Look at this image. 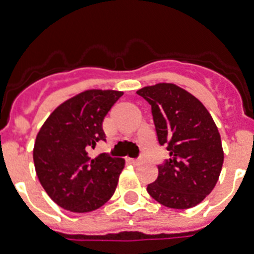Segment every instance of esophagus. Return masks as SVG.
Here are the masks:
<instances>
[{"label": "esophagus", "mask_w": 254, "mask_h": 254, "mask_svg": "<svg viewBox=\"0 0 254 254\" xmlns=\"http://www.w3.org/2000/svg\"><path fill=\"white\" fill-rule=\"evenodd\" d=\"M130 163H133V165H139V163H141V159H130Z\"/></svg>", "instance_id": "34e87169"}]
</instances>
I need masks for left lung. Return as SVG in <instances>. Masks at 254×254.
I'll return each instance as SVG.
<instances>
[{
	"label": "left lung",
	"instance_id": "left-lung-1",
	"mask_svg": "<svg viewBox=\"0 0 254 254\" xmlns=\"http://www.w3.org/2000/svg\"><path fill=\"white\" fill-rule=\"evenodd\" d=\"M137 93L150 104L158 142L170 153L147 192L169 208L195 207L211 193L223 167L216 124L195 96L175 84L159 83Z\"/></svg>",
	"mask_w": 254,
	"mask_h": 254
}]
</instances>
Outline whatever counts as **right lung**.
Segmentation results:
<instances>
[{
    "label": "right lung",
    "instance_id": "1",
    "mask_svg": "<svg viewBox=\"0 0 254 254\" xmlns=\"http://www.w3.org/2000/svg\"><path fill=\"white\" fill-rule=\"evenodd\" d=\"M120 91L89 89L61 104L46 120L34 143L38 179L59 207L71 212H91L115 193L124 169L123 158L88 150L105 141L103 121Z\"/></svg>",
    "mask_w": 254,
    "mask_h": 254
}]
</instances>
